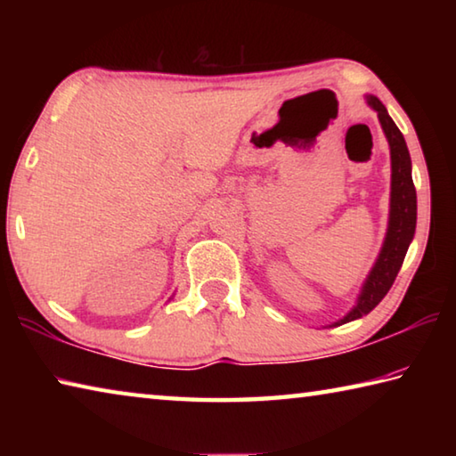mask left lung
Instances as JSON below:
<instances>
[{
    "label": "left lung",
    "instance_id": "obj_1",
    "mask_svg": "<svg viewBox=\"0 0 456 456\" xmlns=\"http://www.w3.org/2000/svg\"><path fill=\"white\" fill-rule=\"evenodd\" d=\"M368 104L378 112L384 134L390 144V159H392V195H390V221L386 241L378 256L376 265L370 272L368 280L362 289L358 304L354 310L339 320L336 326H342L346 322L358 320L374 310L382 302L386 293L395 283L396 275L403 267L406 257L408 245H411L416 229V189L412 183L411 171V154H408L404 136L400 133L395 120L388 117L384 104L376 96H368Z\"/></svg>",
    "mask_w": 456,
    "mask_h": 456
}]
</instances>
